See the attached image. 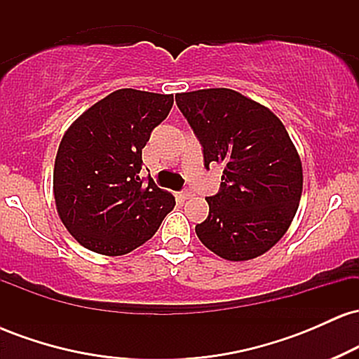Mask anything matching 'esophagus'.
Returning <instances> with one entry per match:
<instances>
[{
    "label": "esophagus",
    "instance_id": "esophagus-1",
    "mask_svg": "<svg viewBox=\"0 0 359 359\" xmlns=\"http://www.w3.org/2000/svg\"><path fill=\"white\" fill-rule=\"evenodd\" d=\"M192 196H194L192 191H182V192L179 194V199L180 201H187V199H191Z\"/></svg>",
    "mask_w": 359,
    "mask_h": 359
}]
</instances>
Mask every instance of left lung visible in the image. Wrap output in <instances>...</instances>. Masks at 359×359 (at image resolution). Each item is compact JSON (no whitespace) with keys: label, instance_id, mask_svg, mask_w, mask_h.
Listing matches in <instances>:
<instances>
[{"label":"left lung","instance_id":"obj_1","mask_svg":"<svg viewBox=\"0 0 359 359\" xmlns=\"http://www.w3.org/2000/svg\"><path fill=\"white\" fill-rule=\"evenodd\" d=\"M175 101L203 147L204 167L224 165L197 236L229 262L259 257L287 233L302 194V163L285 126L233 89L192 90Z\"/></svg>","mask_w":359,"mask_h":359}]
</instances>
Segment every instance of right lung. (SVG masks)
Listing matches in <instances>:
<instances>
[{
	"label": "right lung",
	"instance_id": "1",
	"mask_svg": "<svg viewBox=\"0 0 359 359\" xmlns=\"http://www.w3.org/2000/svg\"><path fill=\"white\" fill-rule=\"evenodd\" d=\"M174 104L172 94L119 89L81 114L62 138L53 168L57 212L84 248L133 251L174 209L172 194L140 179L142 148Z\"/></svg>",
	"mask_w": 359,
	"mask_h": 359
}]
</instances>
